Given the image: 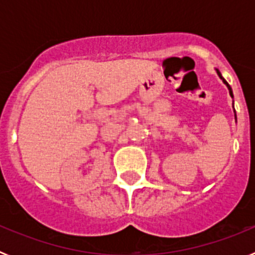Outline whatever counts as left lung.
I'll use <instances>...</instances> for the list:
<instances>
[{"mask_svg":"<svg viewBox=\"0 0 255 255\" xmlns=\"http://www.w3.org/2000/svg\"><path fill=\"white\" fill-rule=\"evenodd\" d=\"M216 71H217V75H218V76H220V79H221V80H222V82H224V84H226L227 89H229V93H230V96H231V97H233V98H234V94H233V89H231V87H230V85H229V83H227V82H226V80H225V79H224V76L221 75V73H220V70H217V69H216ZM234 111H235V110H234ZM235 120H236V114H235Z\"/></svg>","mask_w":255,"mask_h":255,"instance_id":"left-lung-1","label":"left lung"}]
</instances>
